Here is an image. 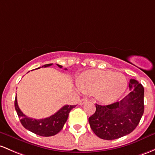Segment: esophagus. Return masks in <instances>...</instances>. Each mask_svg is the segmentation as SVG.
Instances as JSON below:
<instances>
[{"mask_svg":"<svg viewBox=\"0 0 155 155\" xmlns=\"http://www.w3.org/2000/svg\"><path fill=\"white\" fill-rule=\"evenodd\" d=\"M87 102V99H82L80 101H79V105H83V104H84L85 102Z\"/></svg>","mask_w":155,"mask_h":155,"instance_id":"obj_1","label":"esophagus"}]
</instances>
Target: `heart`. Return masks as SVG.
<instances>
[{"mask_svg": "<svg viewBox=\"0 0 155 155\" xmlns=\"http://www.w3.org/2000/svg\"><path fill=\"white\" fill-rule=\"evenodd\" d=\"M79 90L86 94L96 93L104 102L120 98L126 90L127 79L123 74L108 71H89L84 73L77 82Z\"/></svg>", "mask_w": 155, "mask_h": 155, "instance_id": "b5f03b06", "label": "heart"}]
</instances>
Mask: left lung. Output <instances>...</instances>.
<instances>
[{
	"label": "left lung",
	"instance_id": "1",
	"mask_svg": "<svg viewBox=\"0 0 155 155\" xmlns=\"http://www.w3.org/2000/svg\"><path fill=\"white\" fill-rule=\"evenodd\" d=\"M130 93L110 105L96 104V111L89 117L90 126L99 138L107 140L125 136L136 128L144 112V88L135 79L128 84Z\"/></svg>",
	"mask_w": 155,
	"mask_h": 155
}]
</instances>
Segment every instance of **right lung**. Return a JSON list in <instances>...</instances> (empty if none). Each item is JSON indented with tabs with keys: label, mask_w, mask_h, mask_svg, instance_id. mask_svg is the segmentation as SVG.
<instances>
[{
	"label": "right lung",
	"mask_w": 155,
	"mask_h": 155,
	"mask_svg": "<svg viewBox=\"0 0 155 155\" xmlns=\"http://www.w3.org/2000/svg\"><path fill=\"white\" fill-rule=\"evenodd\" d=\"M52 64H45L42 67L47 68L51 66ZM57 66L60 68H62V66L59 64H57ZM64 70H67V68H64ZM75 107L76 105H64L55 114L45 119L36 120V119L27 117L25 114H24L18 105L17 97H15V108L23 126L31 132L42 137L53 136L59 132L62 129L64 123H66L69 113Z\"/></svg>",
	"instance_id": "obj_1"
}]
</instances>
